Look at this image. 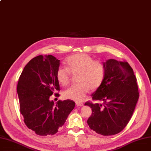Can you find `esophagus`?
I'll return each instance as SVG.
<instances>
[{
    "label": "esophagus",
    "mask_w": 151,
    "mask_h": 151,
    "mask_svg": "<svg viewBox=\"0 0 151 151\" xmlns=\"http://www.w3.org/2000/svg\"><path fill=\"white\" fill-rule=\"evenodd\" d=\"M76 105L78 106H84V104L82 102H77L76 103Z\"/></svg>",
    "instance_id": "esophagus-1"
}]
</instances>
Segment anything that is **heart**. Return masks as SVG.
I'll return each instance as SVG.
<instances>
[{
	"label": "heart",
	"mask_w": 151,
	"mask_h": 151,
	"mask_svg": "<svg viewBox=\"0 0 151 151\" xmlns=\"http://www.w3.org/2000/svg\"><path fill=\"white\" fill-rule=\"evenodd\" d=\"M66 68L59 67L56 77L58 82L63 86H67L70 80V73L78 74L76 81L78 84L72 86L63 92L64 98L76 101L84 99L91 91L96 90L101 85L105 75L103 63L95 61L86 54H76L71 55L65 61Z\"/></svg>",
	"instance_id": "1"
}]
</instances>
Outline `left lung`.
I'll list each match as a JSON object with an SVG mask.
<instances>
[{
  "mask_svg": "<svg viewBox=\"0 0 151 151\" xmlns=\"http://www.w3.org/2000/svg\"><path fill=\"white\" fill-rule=\"evenodd\" d=\"M105 75L92 95L99 103L86 102L92 108L88 120L91 130L104 136L121 132L131 119L139 98L137 78L128 62L110 59L103 62Z\"/></svg>",
  "mask_w": 151,
  "mask_h": 151,
  "instance_id": "left-lung-1",
  "label": "left lung"
}]
</instances>
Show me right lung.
Here are the masks:
<instances>
[{
	"label": "right lung",
	"mask_w": 151,
	"mask_h": 151,
	"mask_svg": "<svg viewBox=\"0 0 151 151\" xmlns=\"http://www.w3.org/2000/svg\"><path fill=\"white\" fill-rule=\"evenodd\" d=\"M60 64L52 55H38L27 63L19 79L20 112L26 126L38 135L56 133L75 106L73 100H59L55 104L50 100L60 90L56 77Z\"/></svg>",
	"instance_id": "right-lung-1"
}]
</instances>
